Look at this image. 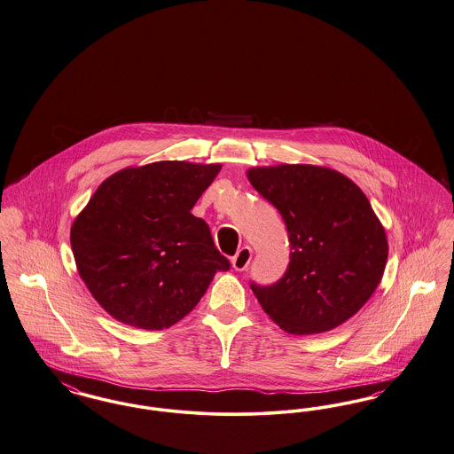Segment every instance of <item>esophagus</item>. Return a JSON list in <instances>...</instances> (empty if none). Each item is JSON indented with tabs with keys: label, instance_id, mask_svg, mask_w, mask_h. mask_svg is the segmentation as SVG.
<instances>
[{
	"label": "esophagus",
	"instance_id": "obj_1",
	"mask_svg": "<svg viewBox=\"0 0 454 454\" xmlns=\"http://www.w3.org/2000/svg\"><path fill=\"white\" fill-rule=\"evenodd\" d=\"M252 254L254 252H252L250 247H241L238 250V254L231 258V263H233V269H235L236 272H243V270L248 269V265L252 262Z\"/></svg>",
	"mask_w": 454,
	"mask_h": 454
}]
</instances>
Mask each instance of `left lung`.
Segmentation results:
<instances>
[{
  "instance_id": "left-lung-1",
  "label": "left lung",
  "mask_w": 454,
  "mask_h": 454,
  "mask_svg": "<svg viewBox=\"0 0 454 454\" xmlns=\"http://www.w3.org/2000/svg\"><path fill=\"white\" fill-rule=\"evenodd\" d=\"M247 177L286 221L287 272L273 286L252 284L262 309L291 334L325 333L353 317L380 284L388 243L362 189L338 170L282 163Z\"/></svg>"
}]
</instances>
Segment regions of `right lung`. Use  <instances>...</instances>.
Listing matches in <instances>:
<instances>
[{
	"label": "right lung",
	"instance_id": "right-lung-1",
	"mask_svg": "<svg viewBox=\"0 0 454 454\" xmlns=\"http://www.w3.org/2000/svg\"><path fill=\"white\" fill-rule=\"evenodd\" d=\"M221 163L128 167L103 182L74 219L77 272L98 304L128 326L159 331L198 306L230 262L191 209Z\"/></svg>",
	"mask_w": 454,
	"mask_h": 454
}]
</instances>
